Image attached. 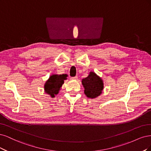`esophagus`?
Returning a JSON list of instances; mask_svg holds the SVG:
<instances>
[{
  "label": "esophagus",
  "instance_id": "1",
  "mask_svg": "<svg viewBox=\"0 0 151 151\" xmlns=\"http://www.w3.org/2000/svg\"><path fill=\"white\" fill-rule=\"evenodd\" d=\"M71 80H77L78 79V76H75V77H71V78H70Z\"/></svg>",
  "mask_w": 151,
  "mask_h": 151
}]
</instances>
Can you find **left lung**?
<instances>
[{
    "instance_id": "8db88e82",
    "label": "left lung",
    "mask_w": 151,
    "mask_h": 151,
    "mask_svg": "<svg viewBox=\"0 0 151 151\" xmlns=\"http://www.w3.org/2000/svg\"><path fill=\"white\" fill-rule=\"evenodd\" d=\"M85 88L84 93L88 98L95 99L102 93L104 89V83L100 77L95 73L91 71L89 75L81 81Z\"/></svg>"
}]
</instances>
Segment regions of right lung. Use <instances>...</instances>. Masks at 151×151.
<instances>
[{
  "label": "right lung",
  "mask_w": 151,
  "mask_h": 151,
  "mask_svg": "<svg viewBox=\"0 0 151 151\" xmlns=\"http://www.w3.org/2000/svg\"><path fill=\"white\" fill-rule=\"evenodd\" d=\"M68 76L66 74L52 75L50 76L45 84V93L50 95L51 98H54L55 95L58 94L61 87L64 83V80Z\"/></svg>",
  "instance_id": "1"
}]
</instances>
